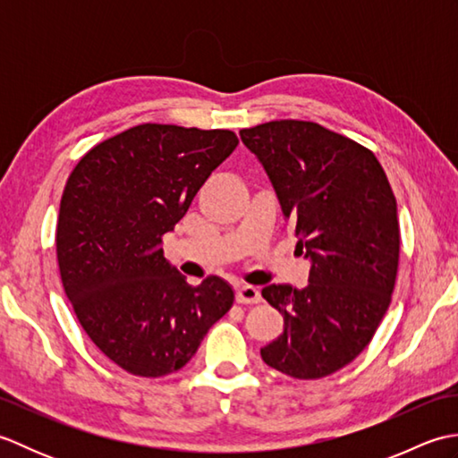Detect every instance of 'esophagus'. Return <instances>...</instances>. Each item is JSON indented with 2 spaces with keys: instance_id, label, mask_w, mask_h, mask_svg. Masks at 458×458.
<instances>
[{
  "instance_id": "obj_1",
  "label": "esophagus",
  "mask_w": 458,
  "mask_h": 458,
  "mask_svg": "<svg viewBox=\"0 0 458 458\" xmlns=\"http://www.w3.org/2000/svg\"><path fill=\"white\" fill-rule=\"evenodd\" d=\"M236 301L242 305H256L261 301V293L258 287L251 285H242L236 289Z\"/></svg>"
}]
</instances>
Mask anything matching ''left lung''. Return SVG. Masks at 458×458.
Returning <instances> with one entry per match:
<instances>
[{"label":"left lung","mask_w":458,"mask_h":458,"mask_svg":"<svg viewBox=\"0 0 458 458\" xmlns=\"http://www.w3.org/2000/svg\"><path fill=\"white\" fill-rule=\"evenodd\" d=\"M240 138L310 264L307 287L261 289L285 320L261 358L291 377H325L362 352L390 307L400 259L395 197L372 151L318 123L279 120Z\"/></svg>","instance_id":"obj_1"}]
</instances>
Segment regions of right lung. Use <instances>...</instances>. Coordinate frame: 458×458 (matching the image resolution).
Returning <instances> with one entry per match:
<instances>
[{
	"instance_id": "right-lung-1",
	"label": "right lung",
	"mask_w": 458,
	"mask_h": 458,
	"mask_svg": "<svg viewBox=\"0 0 458 458\" xmlns=\"http://www.w3.org/2000/svg\"><path fill=\"white\" fill-rule=\"evenodd\" d=\"M236 145L228 130L143 123L96 145L66 181L56 220L64 293L125 372H177L234 303L220 277L189 285L161 240Z\"/></svg>"
}]
</instances>
